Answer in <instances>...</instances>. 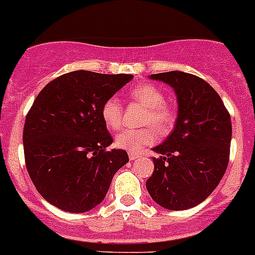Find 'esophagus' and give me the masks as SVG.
<instances>
[{
	"instance_id": "obj_1",
	"label": "esophagus",
	"mask_w": 255,
	"mask_h": 255,
	"mask_svg": "<svg viewBox=\"0 0 255 255\" xmlns=\"http://www.w3.org/2000/svg\"><path fill=\"white\" fill-rule=\"evenodd\" d=\"M139 154L137 153H134V151H129V159L130 160H135V159H137V158H139Z\"/></svg>"
}]
</instances>
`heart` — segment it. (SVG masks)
<instances>
[{"label": "heart", "mask_w": 255, "mask_h": 255, "mask_svg": "<svg viewBox=\"0 0 255 255\" xmlns=\"http://www.w3.org/2000/svg\"><path fill=\"white\" fill-rule=\"evenodd\" d=\"M129 97L146 107L143 125H153L160 134L168 132L174 121L176 112L165 104V95L159 87L151 83H143L129 91ZM101 119L107 129L119 130L123 125V106L116 97H110L101 107ZM156 132L151 126L140 129H126L116 135L115 145L128 151H139L144 145L155 141Z\"/></svg>", "instance_id": "b5f03b06"}]
</instances>
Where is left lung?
Listing matches in <instances>:
<instances>
[{
	"instance_id": "obj_1",
	"label": "left lung",
	"mask_w": 255,
	"mask_h": 255,
	"mask_svg": "<svg viewBox=\"0 0 255 255\" xmlns=\"http://www.w3.org/2000/svg\"><path fill=\"white\" fill-rule=\"evenodd\" d=\"M173 88L178 102L174 129L153 150L146 190L168 210H187L206 200L228 168L231 120L218 92L202 78L173 71L151 74Z\"/></svg>"
}]
</instances>
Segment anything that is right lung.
<instances>
[{
	"label": "right lung",
	"mask_w": 255,
	"mask_h": 255,
	"mask_svg": "<svg viewBox=\"0 0 255 255\" xmlns=\"http://www.w3.org/2000/svg\"><path fill=\"white\" fill-rule=\"evenodd\" d=\"M132 74L65 73L40 91L26 115L24 153L32 183L49 204L82 214L101 204L115 173L129 162L114 139L101 107Z\"/></svg>",
	"instance_id": "obj_1"
}]
</instances>
